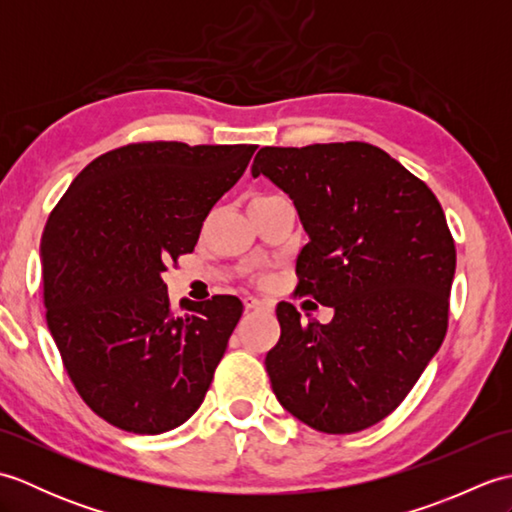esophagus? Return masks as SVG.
I'll list each match as a JSON object with an SVG mask.
<instances>
[{
  "mask_svg": "<svg viewBox=\"0 0 512 512\" xmlns=\"http://www.w3.org/2000/svg\"><path fill=\"white\" fill-rule=\"evenodd\" d=\"M244 306H246V310H270V308H273L268 301H262L257 297H246Z\"/></svg>",
  "mask_w": 512,
  "mask_h": 512,
  "instance_id": "34e87169",
  "label": "esophagus"
}]
</instances>
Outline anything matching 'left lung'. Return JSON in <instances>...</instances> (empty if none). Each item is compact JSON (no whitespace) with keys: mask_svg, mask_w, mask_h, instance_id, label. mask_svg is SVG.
I'll return each mask as SVG.
<instances>
[{"mask_svg":"<svg viewBox=\"0 0 512 512\" xmlns=\"http://www.w3.org/2000/svg\"><path fill=\"white\" fill-rule=\"evenodd\" d=\"M264 173L295 202L310 242L295 295L334 308L323 325L281 301L266 354L277 400L323 433L387 418L416 385L449 328L455 242L433 191L361 140L262 147Z\"/></svg>","mask_w":512,"mask_h":512,"instance_id":"left-lung-1","label":"left lung"}]
</instances>
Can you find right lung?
Here are the masks:
<instances>
[{"instance_id": "right-lung-1", "label": "right lung", "mask_w": 512, "mask_h": 512, "mask_svg": "<svg viewBox=\"0 0 512 512\" xmlns=\"http://www.w3.org/2000/svg\"><path fill=\"white\" fill-rule=\"evenodd\" d=\"M257 145L132 143L94 158L41 237L46 321L74 389L129 433H165L202 405L242 301L173 310L162 273L193 253Z\"/></svg>"}]
</instances>
